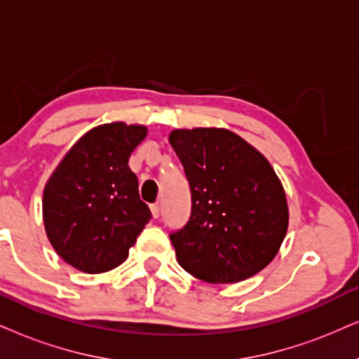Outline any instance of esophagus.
I'll list each match as a JSON object with an SVG mask.
<instances>
[{
	"mask_svg": "<svg viewBox=\"0 0 359 359\" xmlns=\"http://www.w3.org/2000/svg\"><path fill=\"white\" fill-rule=\"evenodd\" d=\"M151 212H152L154 219H158V215H161V207H158V203H154V205H151Z\"/></svg>",
	"mask_w": 359,
	"mask_h": 359,
	"instance_id": "esophagus-1",
	"label": "esophagus"
}]
</instances>
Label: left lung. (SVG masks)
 I'll use <instances>...</instances> for the list:
<instances>
[{
  "mask_svg": "<svg viewBox=\"0 0 359 359\" xmlns=\"http://www.w3.org/2000/svg\"><path fill=\"white\" fill-rule=\"evenodd\" d=\"M169 142L192 192L189 224L170 235L179 265L207 283L257 275L276 257L290 220L269 158L224 127L174 129Z\"/></svg>",
  "mask_w": 359,
  "mask_h": 359,
  "instance_id": "left-lung-1",
  "label": "left lung"
}]
</instances>
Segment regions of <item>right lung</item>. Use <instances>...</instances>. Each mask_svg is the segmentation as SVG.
I'll use <instances>...</instances> for the list:
<instances>
[{"mask_svg":"<svg viewBox=\"0 0 359 359\" xmlns=\"http://www.w3.org/2000/svg\"><path fill=\"white\" fill-rule=\"evenodd\" d=\"M146 135V126L122 121L93 127L49 175L44 230L57 255L76 270L94 275L119 266L151 220L127 165Z\"/></svg>","mask_w":359,"mask_h":359,"instance_id":"add662e5","label":"right lung"}]
</instances>
